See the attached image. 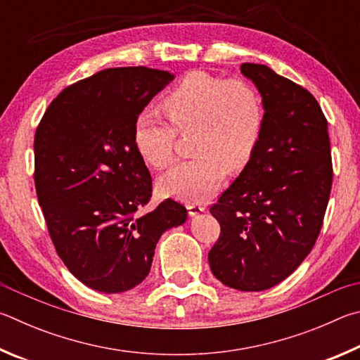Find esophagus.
Wrapping results in <instances>:
<instances>
[{"instance_id": "34e87169", "label": "esophagus", "mask_w": 360, "mask_h": 360, "mask_svg": "<svg viewBox=\"0 0 360 360\" xmlns=\"http://www.w3.org/2000/svg\"><path fill=\"white\" fill-rule=\"evenodd\" d=\"M186 209H188V213H190L191 217H196V215H199V213H202L205 210V205H202V204H188Z\"/></svg>"}]
</instances>
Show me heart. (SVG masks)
Here are the masks:
<instances>
[{
  "mask_svg": "<svg viewBox=\"0 0 360 360\" xmlns=\"http://www.w3.org/2000/svg\"><path fill=\"white\" fill-rule=\"evenodd\" d=\"M169 123L141 112L132 124V142L148 166L162 169L174 160L176 132L193 137L198 158L164 174V196L200 202L223 184L226 172H240L253 158L262 134L264 107L257 88L243 79H221L194 71L161 101Z\"/></svg>",
  "mask_w": 360,
  "mask_h": 360,
  "instance_id": "b5f03b06",
  "label": "heart"
}]
</instances>
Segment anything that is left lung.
Returning a JSON list of instances; mask_svg holds the SVG:
<instances>
[{
	"label": "left lung",
	"mask_w": 360,
	"mask_h": 360,
	"mask_svg": "<svg viewBox=\"0 0 360 360\" xmlns=\"http://www.w3.org/2000/svg\"><path fill=\"white\" fill-rule=\"evenodd\" d=\"M264 107L262 134L240 175L210 207L221 234L213 275L238 291L288 278L316 243L332 188L327 120L313 94L266 65L243 63Z\"/></svg>",
	"instance_id": "8db88e82"
}]
</instances>
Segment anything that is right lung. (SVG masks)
Listing matches in <instances>:
<instances>
[{"label": "right lung", "instance_id": "1", "mask_svg": "<svg viewBox=\"0 0 360 360\" xmlns=\"http://www.w3.org/2000/svg\"><path fill=\"white\" fill-rule=\"evenodd\" d=\"M174 74L110 68L68 86L34 136V185L55 250L94 291H129L148 275L156 243L186 221L172 199L145 215L151 176L132 124Z\"/></svg>", "mask_w": 360, "mask_h": 360}]
</instances>
